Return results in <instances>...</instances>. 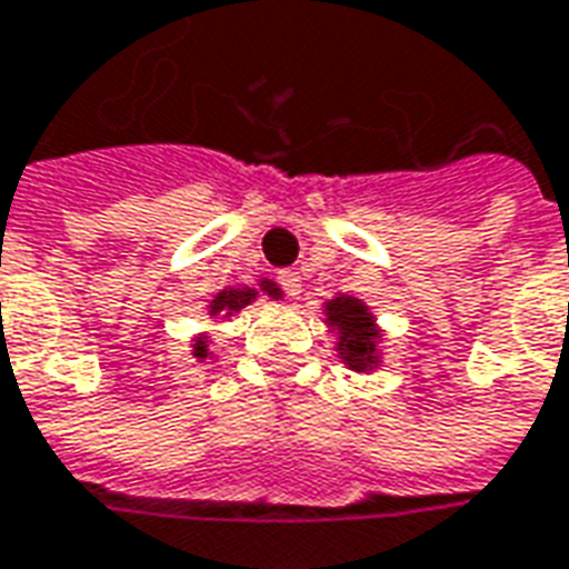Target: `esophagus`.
I'll return each mask as SVG.
<instances>
[{
	"label": "esophagus",
	"instance_id": "obj_1",
	"mask_svg": "<svg viewBox=\"0 0 569 569\" xmlns=\"http://www.w3.org/2000/svg\"><path fill=\"white\" fill-rule=\"evenodd\" d=\"M277 283H280V289L289 298H298V292H301V277H298V271H280L277 273Z\"/></svg>",
	"mask_w": 569,
	"mask_h": 569
}]
</instances>
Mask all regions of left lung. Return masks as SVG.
<instances>
[{
	"label": "left lung",
	"mask_w": 569,
	"mask_h": 569,
	"mask_svg": "<svg viewBox=\"0 0 569 569\" xmlns=\"http://www.w3.org/2000/svg\"><path fill=\"white\" fill-rule=\"evenodd\" d=\"M326 311H329V320L341 329L339 351L345 363L351 369H367V363H372V353H376V329L369 323V313L363 311V305L353 298H336L326 305Z\"/></svg>",
	"instance_id": "1"
}]
</instances>
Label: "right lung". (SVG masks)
<instances>
[{
  "mask_svg": "<svg viewBox=\"0 0 569 569\" xmlns=\"http://www.w3.org/2000/svg\"><path fill=\"white\" fill-rule=\"evenodd\" d=\"M264 292H271V283H264ZM252 289H228V292H221V296L212 301V311H240L243 305H249L252 301ZM202 351H206V345H197V357H202Z\"/></svg>",
  "mask_w": 569,
  "mask_h": 569,
  "instance_id": "obj_1",
  "label": "right lung"
}]
</instances>
